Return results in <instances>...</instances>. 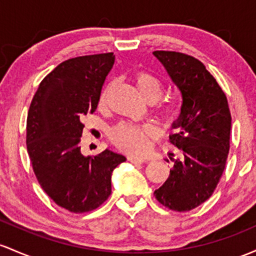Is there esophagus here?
<instances>
[{"instance_id": "esophagus-1", "label": "esophagus", "mask_w": 256, "mask_h": 256, "mask_svg": "<svg viewBox=\"0 0 256 256\" xmlns=\"http://www.w3.org/2000/svg\"><path fill=\"white\" fill-rule=\"evenodd\" d=\"M128 160L134 162V164H142V162H146V160L141 158V156H128Z\"/></svg>"}]
</instances>
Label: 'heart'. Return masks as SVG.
<instances>
[{"label":"heart","mask_w":256,"mask_h":256,"mask_svg":"<svg viewBox=\"0 0 256 256\" xmlns=\"http://www.w3.org/2000/svg\"><path fill=\"white\" fill-rule=\"evenodd\" d=\"M134 82H136L140 94L148 102H156V100H159L162 94V90H164L162 80L150 72L142 70V72H137L134 75ZM106 91L108 88H106L100 94V104L104 103ZM176 112H178V106L172 100H166L165 103H162V113L165 118L171 119L175 116ZM156 136V130L152 125L137 126L132 124L122 122L110 131V138L113 140L115 144L130 153H144L148 150L150 141Z\"/></svg>","instance_id":"obj_1"}]
</instances>
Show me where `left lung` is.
Returning <instances> with one entry per match:
<instances>
[{
    "mask_svg": "<svg viewBox=\"0 0 256 256\" xmlns=\"http://www.w3.org/2000/svg\"><path fill=\"white\" fill-rule=\"evenodd\" d=\"M181 92V113L170 134L180 150L156 200L175 212H190L209 199L224 170L230 150L231 113L224 92L200 60L184 53L154 50ZM172 160V158H170Z\"/></svg>",
    "mask_w": 256,
    "mask_h": 256,
    "instance_id": "8db88e82",
    "label": "left lung"
}]
</instances>
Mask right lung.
<instances>
[{
	"label": "right lung",
	"instance_id": "1",
	"mask_svg": "<svg viewBox=\"0 0 256 256\" xmlns=\"http://www.w3.org/2000/svg\"><path fill=\"white\" fill-rule=\"evenodd\" d=\"M114 53L60 63L41 81L26 120V148L36 178L57 206L80 214L97 209L112 193V172L126 158L109 150L81 154L84 118L97 109Z\"/></svg>",
	"mask_w": 256,
	"mask_h": 256
}]
</instances>
